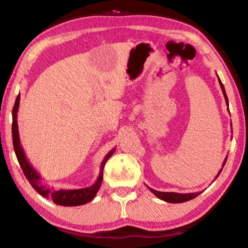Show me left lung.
<instances>
[{
  "label": "left lung",
  "instance_id": "1",
  "mask_svg": "<svg viewBox=\"0 0 248 248\" xmlns=\"http://www.w3.org/2000/svg\"><path fill=\"white\" fill-rule=\"evenodd\" d=\"M217 79H219V83H220V86H221V90L223 92V95H224V98H225V102H226V106H229V99H228V96H226L225 93V90H224V86L223 84H222L220 78L217 77ZM228 110H229V107H228ZM230 111V110H229ZM226 159H228V156L225 157L223 164H222V169H223L224 165H225V162ZM222 169L220 170L219 173L216 176V178H217V176L220 175V173L222 171ZM149 188V189L153 192V194L157 197L158 199H162L166 201V202H170V203H180V202H185V201H188V200H191L196 198L197 196L200 195L202 191H199V192H190V194H178V192H163V191H157L155 189H152V188H150L149 186H146Z\"/></svg>",
  "mask_w": 248,
  "mask_h": 248
}]
</instances>
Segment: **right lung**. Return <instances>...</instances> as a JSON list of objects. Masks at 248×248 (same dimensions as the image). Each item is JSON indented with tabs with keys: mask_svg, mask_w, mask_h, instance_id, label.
Returning <instances> with one entry per match:
<instances>
[{
	"mask_svg": "<svg viewBox=\"0 0 248 248\" xmlns=\"http://www.w3.org/2000/svg\"><path fill=\"white\" fill-rule=\"evenodd\" d=\"M19 99L20 95L18 94L15 100V105L13 107V124H12V136H13V145L14 151L17 157L20 167L24 171L25 176L28 179L29 184L31 185L33 189H35L39 195L45 198L52 199L54 203L59 205H64V207H75V205H82L87 202H90L92 199L95 198L96 194L99 190L100 186L103 183V170L104 166L108 161V158L115 153L116 149L109 151L106 156L103 159L102 164H100L99 175L96 182L90 187L79 188V189H56V188L50 187L49 185L43 183V177L39 175L38 171L33 169L32 165L28 162V159L25 155L24 149L20 145L19 140V132H18V124H17V111L19 107Z\"/></svg>",
	"mask_w": 248,
	"mask_h": 248,
	"instance_id": "add662e5",
	"label": "right lung"
}]
</instances>
